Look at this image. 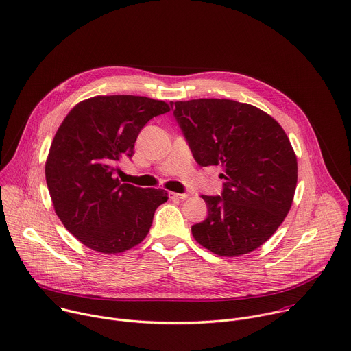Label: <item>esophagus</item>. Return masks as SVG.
Instances as JSON below:
<instances>
[{
    "instance_id": "1",
    "label": "esophagus",
    "mask_w": 351,
    "mask_h": 351,
    "mask_svg": "<svg viewBox=\"0 0 351 351\" xmlns=\"http://www.w3.org/2000/svg\"><path fill=\"white\" fill-rule=\"evenodd\" d=\"M171 198H178V199H186L189 197L187 193H169Z\"/></svg>"
}]
</instances>
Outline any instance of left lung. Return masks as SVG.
Returning a JSON list of instances; mask_svg holds the SVG:
<instances>
[{
    "mask_svg": "<svg viewBox=\"0 0 351 351\" xmlns=\"http://www.w3.org/2000/svg\"><path fill=\"white\" fill-rule=\"evenodd\" d=\"M175 119L201 167L224 171L220 195H202L204 221L193 237L219 256H241L265 244L288 215L298 161L281 125L261 108L228 99L172 101Z\"/></svg>",
    "mask_w": 351,
    "mask_h": 351,
    "instance_id": "left-lung-1",
    "label": "left lung"
}]
</instances>
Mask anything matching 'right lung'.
I'll use <instances>...</instances> for the list:
<instances>
[{
	"label": "right lung",
	"mask_w": 351,
	"mask_h": 351,
	"mask_svg": "<svg viewBox=\"0 0 351 351\" xmlns=\"http://www.w3.org/2000/svg\"><path fill=\"white\" fill-rule=\"evenodd\" d=\"M169 110L168 103L146 96H93L75 104L60 124L45 179L56 215L85 247L121 254L146 239L168 193L121 183L119 162L132 157L153 117Z\"/></svg>",
	"instance_id": "add662e5"
}]
</instances>
